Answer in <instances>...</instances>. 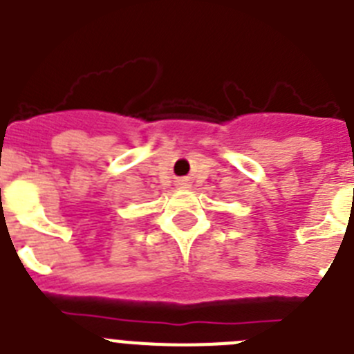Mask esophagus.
Segmentation results:
<instances>
[{"label":"esophagus","mask_w":354,"mask_h":354,"mask_svg":"<svg viewBox=\"0 0 354 354\" xmlns=\"http://www.w3.org/2000/svg\"><path fill=\"white\" fill-rule=\"evenodd\" d=\"M179 186H180V187H187V186H189V184H187L186 180H180V183H179Z\"/></svg>","instance_id":"1"}]
</instances>
